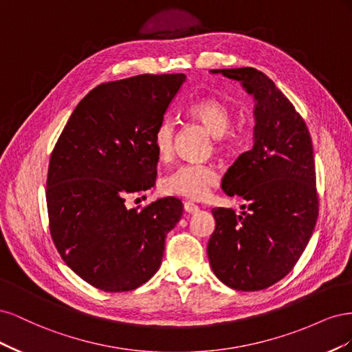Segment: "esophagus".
I'll list each match as a JSON object with an SVG mask.
<instances>
[{
    "mask_svg": "<svg viewBox=\"0 0 352 352\" xmlns=\"http://www.w3.org/2000/svg\"><path fill=\"white\" fill-rule=\"evenodd\" d=\"M184 210L188 212V214H195V212L199 210V207L192 204V202L188 201V202H185V204H184Z\"/></svg>",
    "mask_w": 352,
    "mask_h": 352,
    "instance_id": "esophagus-1",
    "label": "esophagus"
}]
</instances>
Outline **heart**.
I'll return each instance as SVG.
<instances>
[{"label": "heart", "mask_w": 352, "mask_h": 352, "mask_svg": "<svg viewBox=\"0 0 352 352\" xmlns=\"http://www.w3.org/2000/svg\"><path fill=\"white\" fill-rule=\"evenodd\" d=\"M189 117L204 124L211 135L216 136L219 146L226 144L225 133L232 123V113L228 105L217 98H202L186 109ZM175 141V123L172 119H163L153 135L154 150L158 158L167 160L172 155ZM217 182L214 167L202 163H186L176 167L162 180V190L168 195L189 199H202L212 185Z\"/></svg>", "instance_id": "heart-1"}]
</instances>
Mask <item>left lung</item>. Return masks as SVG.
I'll return each instance as SVG.
<instances>
[{
    "label": "left lung",
    "instance_id": "1",
    "mask_svg": "<svg viewBox=\"0 0 352 352\" xmlns=\"http://www.w3.org/2000/svg\"><path fill=\"white\" fill-rule=\"evenodd\" d=\"M241 82L254 97V138L221 179L229 197L245 201L241 214L212 208L216 229L207 245L212 272L236 291H261L300 260L318 214L310 132L272 79L257 69L210 70Z\"/></svg>",
    "mask_w": 352,
    "mask_h": 352
}]
</instances>
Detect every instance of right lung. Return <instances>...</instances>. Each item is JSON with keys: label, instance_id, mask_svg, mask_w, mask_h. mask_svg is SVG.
Instances as JSON below:
<instances>
[{"label": "right lung", "instance_id": "add662e5", "mask_svg": "<svg viewBox=\"0 0 352 352\" xmlns=\"http://www.w3.org/2000/svg\"><path fill=\"white\" fill-rule=\"evenodd\" d=\"M186 80L140 74L98 85L73 110L47 177L51 238L69 267L104 292L133 291L162 264L166 235L182 217L177 198L138 210L126 197L155 185L153 135Z\"/></svg>", "mask_w": 352, "mask_h": 352}]
</instances>
